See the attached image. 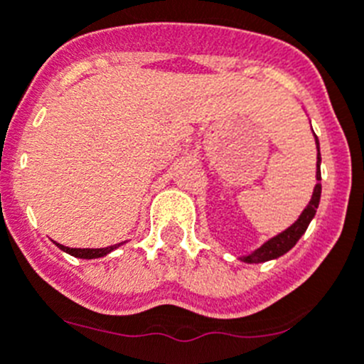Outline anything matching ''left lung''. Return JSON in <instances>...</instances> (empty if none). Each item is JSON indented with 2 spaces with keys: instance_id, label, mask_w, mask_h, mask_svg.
<instances>
[{
  "instance_id": "8db88e82",
  "label": "left lung",
  "mask_w": 364,
  "mask_h": 364,
  "mask_svg": "<svg viewBox=\"0 0 364 364\" xmlns=\"http://www.w3.org/2000/svg\"><path fill=\"white\" fill-rule=\"evenodd\" d=\"M314 139H316V148H318V164H316V168H318L316 169V180H318V184L314 186V193H312L311 202H309V205L303 209L299 218L292 223L291 228H287L285 231L276 235L274 238L267 240L262 247L252 251L251 255L242 256V258H240L242 262L263 263V262H269V259L279 258V256H283L285 252H289L292 247H294L296 243H298V240L301 238L303 232H305L306 228H309V223H311L312 218H314L316 209H318L319 205V198H321V184H319V180H321V168H319V166H321V153H319L318 136L314 135Z\"/></svg>"
}]
</instances>
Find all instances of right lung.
<instances>
[{
    "label": "right lung",
    "mask_w": 364,
    "mask_h": 364,
    "mask_svg": "<svg viewBox=\"0 0 364 364\" xmlns=\"http://www.w3.org/2000/svg\"><path fill=\"white\" fill-rule=\"evenodd\" d=\"M122 243H115V245H109V247H102V249H72V247H65L61 243H55L61 251L68 252V255L75 256V258H82V259H93V258H102V256L109 255L112 251H115L117 247H121Z\"/></svg>",
    "instance_id": "add662e5"
}]
</instances>
